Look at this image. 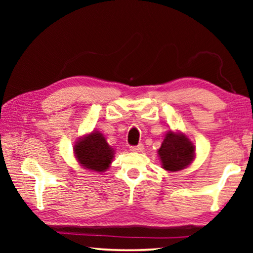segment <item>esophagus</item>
<instances>
[{
    "label": "esophagus",
    "instance_id": "1",
    "mask_svg": "<svg viewBox=\"0 0 253 253\" xmlns=\"http://www.w3.org/2000/svg\"><path fill=\"white\" fill-rule=\"evenodd\" d=\"M130 150L132 152H141L144 150V145L143 144H138L137 146H131Z\"/></svg>",
    "mask_w": 253,
    "mask_h": 253
}]
</instances>
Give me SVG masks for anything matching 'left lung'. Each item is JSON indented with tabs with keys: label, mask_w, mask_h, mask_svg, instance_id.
Returning <instances> with one entry per match:
<instances>
[{
	"label": "left lung",
	"mask_w": 253,
	"mask_h": 253,
	"mask_svg": "<svg viewBox=\"0 0 253 253\" xmlns=\"http://www.w3.org/2000/svg\"><path fill=\"white\" fill-rule=\"evenodd\" d=\"M158 152L162 167L169 171L181 170L191 164L195 158V146L189 138L182 133H174L172 131L166 134Z\"/></svg>",
	"instance_id": "left-lung-1"
}]
</instances>
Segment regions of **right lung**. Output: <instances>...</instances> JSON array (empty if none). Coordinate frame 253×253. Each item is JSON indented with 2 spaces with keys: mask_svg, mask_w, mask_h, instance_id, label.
Masks as SVG:
<instances>
[{
  "mask_svg": "<svg viewBox=\"0 0 253 253\" xmlns=\"http://www.w3.org/2000/svg\"><path fill=\"white\" fill-rule=\"evenodd\" d=\"M75 154L83 167L102 172L109 167L113 159V148L100 132H92L79 139L75 145Z\"/></svg>",
  "mask_w": 253,
  "mask_h": 253,
  "instance_id": "obj_1",
  "label": "right lung"
}]
</instances>
